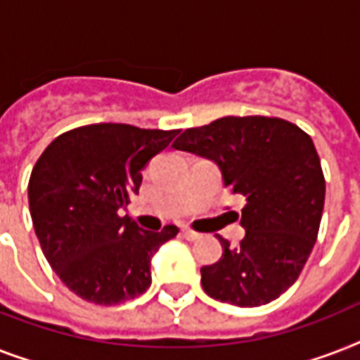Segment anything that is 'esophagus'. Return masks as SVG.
<instances>
[{
	"label": "esophagus",
	"instance_id": "34e87169",
	"mask_svg": "<svg viewBox=\"0 0 360 360\" xmlns=\"http://www.w3.org/2000/svg\"><path fill=\"white\" fill-rule=\"evenodd\" d=\"M183 237H185L186 240H198L200 239V233H196V231H192V230H183Z\"/></svg>",
	"mask_w": 360,
	"mask_h": 360
}]
</instances>
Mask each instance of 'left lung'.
<instances>
[{"mask_svg":"<svg viewBox=\"0 0 360 360\" xmlns=\"http://www.w3.org/2000/svg\"><path fill=\"white\" fill-rule=\"evenodd\" d=\"M175 149L213 160L224 186L246 200L245 237L202 267L209 297L240 308L262 307L293 285L318 239L325 179L312 138L278 117H222L186 129Z\"/></svg>","mask_w":360,"mask_h":360,"instance_id":"left-lung-1","label":"left lung"}]
</instances>
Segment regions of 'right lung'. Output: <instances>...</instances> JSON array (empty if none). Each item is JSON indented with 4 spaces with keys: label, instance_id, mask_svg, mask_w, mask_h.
<instances>
[{
    "label": "right lung",
    "instance_id": "add662e5",
    "mask_svg": "<svg viewBox=\"0 0 360 360\" xmlns=\"http://www.w3.org/2000/svg\"><path fill=\"white\" fill-rule=\"evenodd\" d=\"M177 132L87 124L58 136L33 166L27 198L37 239L84 301L112 307L151 285V257L179 230L146 231L121 211L140 191L141 169Z\"/></svg>",
    "mask_w": 360,
    "mask_h": 360
}]
</instances>
